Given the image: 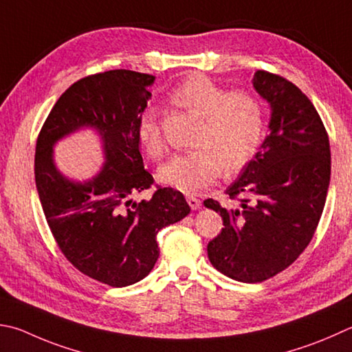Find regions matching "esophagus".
<instances>
[{
	"label": "esophagus",
	"mask_w": 352,
	"mask_h": 352,
	"mask_svg": "<svg viewBox=\"0 0 352 352\" xmlns=\"http://www.w3.org/2000/svg\"><path fill=\"white\" fill-rule=\"evenodd\" d=\"M186 200H188V203H189V206L192 208L194 210H198V209L201 208V201L198 200V198H197L195 195H188Z\"/></svg>",
	"instance_id": "esophagus-1"
}]
</instances>
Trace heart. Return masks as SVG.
Returning <instances> with one entry per match:
<instances>
[{
	"label": "heart",
	"mask_w": 352,
	"mask_h": 352,
	"mask_svg": "<svg viewBox=\"0 0 352 352\" xmlns=\"http://www.w3.org/2000/svg\"><path fill=\"white\" fill-rule=\"evenodd\" d=\"M174 104L200 118L197 149L177 154L158 169V180L182 192H197L226 170L241 168L263 135L265 111L255 95L229 92L203 75H192L169 94ZM137 137L151 157H162L164 142L154 111L140 115Z\"/></svg>",
	"instance_id": "obj_1"
}]
</instances>
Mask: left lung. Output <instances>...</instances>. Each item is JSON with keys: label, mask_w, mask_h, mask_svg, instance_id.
Returning a JSON list of instances; mask_svg holds the SVG:
<instances>
[{"label": "left lung", "mask_w": 352, "mask_h": 352, "mask_svg": "<svg viewBox=\"0 0 352 352\" xmlns=\"http://www.w3.org/2000/svg\"><path fill=\"white\" fill-rule=\"evenodd\" d=\"M254 89L271 106L270 133L226 194L240 206L223 208L221 232L208 245L217 271L243 283L263 282L298 258L314 235L327 201L331 149L311 100L291 81L257 70Z\"/></svg>", "instance_id": "left-lung-1"}]
</instances>
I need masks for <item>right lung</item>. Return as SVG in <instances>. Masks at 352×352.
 Here are the masks:
<instances>
[{"instance_id":"obj_1","label":"right lung","mask_w":352,"mask_h":352,"mask_svg":"<svg viewBox=\"0 0 352 352\" xmlns=\"http://www.w3.org/2000/svg\"><path fill=\"white\" fill-rule=\"evenodd\" d=\"M154 81L124 69L81 78L56 101L36 140V190L56 245L80 272L113 287L148 276L160 255V229L190 212L172 188H157L140 203L132 198L154 183L137 137ZM86 126L100 135L105 163L95 177L75 182L56 168L53 146Z\"/></svg>"}]
</instances>
